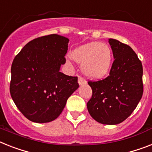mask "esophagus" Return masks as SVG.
Instances as JSON below:
<instances>
[{
	"label": "esophagus",
	"mask_w": 152,
	"mask_h": 152,
	"mask_svg": "<svg viewBox=\"0 0 152 152\" xmlns=\"http://www.w3.org/2000/svg\"><path fill=\"white\" fill-rule=\"evenodd\" d=\"M78 83L80 85H83V84H86V83H87V81H86V80H85L83 77H82V76H79Z\"/></svg>",
	"instance_id": "34e87169"
}]
</instances>
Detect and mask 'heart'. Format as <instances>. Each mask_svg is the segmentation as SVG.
Listing matches in <instances>:
<instances>
[{"mask_svg":"<svg viewBox=\"0 0 152 152\" xmlns=\"http://www.w3.org/2000/svg\"><path fill=\"white\" fill-rule=\"evenodd\" d=\"M70 57L76 63L82 65V71L86 76L93 79L104 77L112 66V50L104 43L83 44L72 50Z\"/></svg>","mask_w":152,"mask_h":152,"instance_id":"b5f03b06","label":"heart"}]
</instances>
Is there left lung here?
I'll use <instances>...</instances> for the list:
<instances>
[{
    "mask_svg": "<svg viewBox=\"0 0 152 152\" xmlns=\"http://www.w3.org/2000/svg\"><path fill=\"white\" fill-rule=\"evenodd\" d=\"M108 42L115 60L109 76L97 81H88L92 97L87 106L94 120L115 125L127 119L142 97L143 67L129 45L115 39H109Z\"/></svg>",
    "mask_w": 152,
    "mask_h": 152,
    "instance_id": "1",
    "label": "left lung"
}]
</instances>
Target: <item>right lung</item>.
<instances>
[{
	"label": "right lung",
	"mask_w": 152,
	"mask_h": 152,
	"mask_svg": "<svg viewBox=\"0 0 152 152\" xmlns=\"http://www.w3.org/2000/svg\"><path fill=\"white\" fill-rule=\"evenodd\" d=\"M69 39L58 34L36 38L24 46L12 65L10 94L29 120L49 123L59 116L79 87L77 76L59 71L65 63Z\"/></svg>",
	"instance_id": "right-lung-1"
}]
</instances>
